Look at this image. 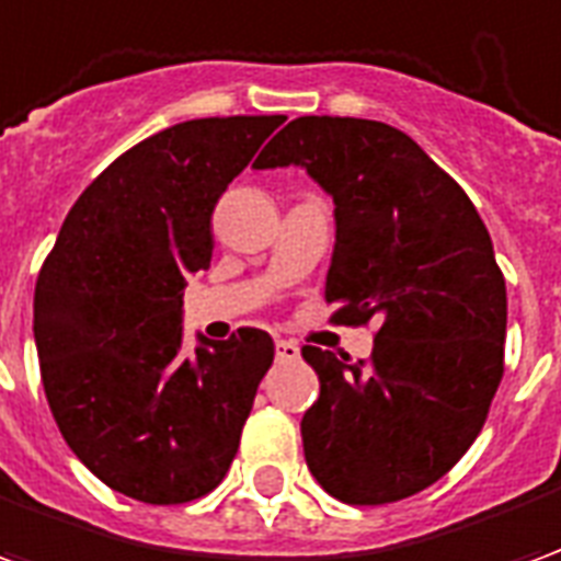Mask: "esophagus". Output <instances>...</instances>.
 <instances>
[{
  "mask_svg": "<svg viewBox=\"0 0 561 561\" xmlns=\"http://www.w3.org/2000/svg\"><path fill=\"white\" fill-rule=\"evenodd\" d=\"M276 360L279 364H294V360H300V348L288 340L276 342Z\"/></svg>",
  "mask_w": 561,
  "mask_h": 561,
  "instance_id": "obj_1",
  "label": "esophagus"
}]
</instances>
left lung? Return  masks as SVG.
Listing matches in <instances>:
<instances>
[{
  "mask_svg": "<svg viewBox=\"0 0 561 561\" xmlns=\"http://www.w3.org/2000/svg\"><path fill=\"white\" fill-rule=\"evenodd\" d=\"M288 164L336 207L333 321H381L369 364L304 345L321 381L300 421L306 466L340 502H400L481 433L505 373V276L469 195L400 128L300 116L252 168Z\"/></svg>",
  "mask_w": 561,
  "mask_h": 561,
  "instance_id": "obj_1",
  "label": "left lung"
}]
</instances>
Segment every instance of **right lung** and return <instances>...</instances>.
<instances>
[{
  "label": "right lung",
  "instance_id": "obj_1",
  "mask_svg": "<svg viewBox=\"0 0 561 561\" xmlns=\"http://www.w3.org/2000/svg\"><path fill=\"white\" fill-rule=\"evenodd\" d=\"M285 116L188 119L107 164L35 282V348L59 433L111 490L183 505L231 469L273 340L240 328L183 352V291L209 219Z\"/></svg>",
  "mask_w": 561,
  "mask_h": 561
}]
</instances>
